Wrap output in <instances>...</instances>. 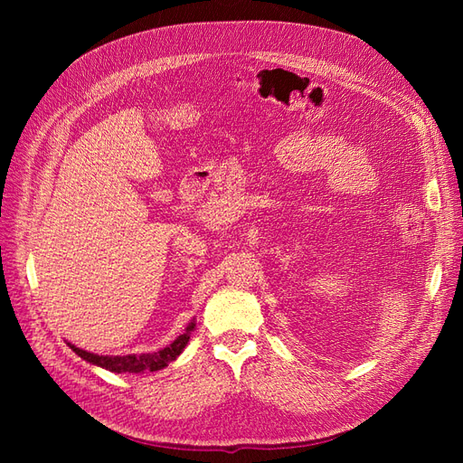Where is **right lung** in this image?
Listing matches in <instances>:
<instances>
[{
    "instance_id": "obj_1",
    "label": "right lung",
    "mask_w": 463,
    "mask_h": 463,
    "mask_svg": "<svg viewBox=\"0 0 463 463\" xmlns=\"http://www.w3.org/2000/svg\"><path fill=\"white\" fill-rule=\"evenodd\" d=\"M194 328V322L187 326V330L177 335L175 342H172L167 347L160 349V352H154V354H141V355H96L90 352H85V349H79L75 345L69 344V347L73 349V352L82 357L85 361L92 363V365H98L102 369H108L111 373H145V371H160L164 367L170 365V363L184 352V347L187 345L189 338H191V332Z\"/></svg>"
}]
</instances>
